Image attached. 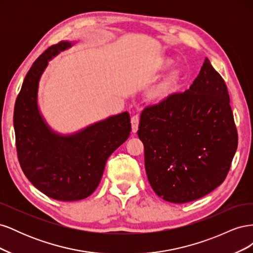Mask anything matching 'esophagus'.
I'll use <instances>...</instances> for the list:
<instances>
[{
  "label": "esophagus",
  "mask_w": 253,
  "mask_h": 253,
  "mask_svg": "<svg viewBox=\"0 0 253 253\" xmlns=\"http://www.w3.org/2000/svg\"><path fill=\"white\" fill-rule=\"evenodd\" d=\"M132 132L136 133L138 131V126H139V116L138 115H135V116L132 117Z\"/></svg>",
  "instance_id": "1"
}]
</instances>
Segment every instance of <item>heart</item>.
<instances>
[{"label": "heart", "mask_w": 253, "mask_h": 253, "mask_svg": "<svg viewBox=\"0 0 253 253\" xmlns=\"http://www.w3.org/2000/svg\"><path fill=\"white\" fill-rule=\"evenodd\" d=\"M173 64V60L168 57H159L155 62V70L157 72L166 71ZM182 80V72L178 68L172 70L169 74H167L165 77L157 82L155 85H153L149 93L148 97L152 102L154 103H163L169 98L174 91L180 85Z\"/></svg>", "instance_id": "b5f03b06"}]
</instances>
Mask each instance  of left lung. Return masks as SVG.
I'll list each match as a JSON object with an SVG mask.
<instances>
[{
	"mask_svg": "<svg viewBox=\"0 0 253 253\" xmlns=\"http://www.w3.org/2000/svg\"><path fill=\"white\" fill-rule=\"evenodd\" d=\"M139 139L150 185L163 200H198L226 178L237 132L224 79L206 58L193 84L141 113Z\"/></svg>",
	"mask_w": 253,
	"mask_h": 253,
	"instance_id": "obj_1",
	"label": "left lung"
}]
</instances>
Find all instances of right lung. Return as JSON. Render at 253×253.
I'll return each mask as SVG.
<instances>
[{
	"label": "right lung",
	"instance_id": "right-lung-1",
	"mask_svg": "<svg viewBox=\"0 0 253 253\" xmlns=\"http://www.w3.org/2000/svg\"><path fill=\"white\" fill-rule=\"evenodd\" d=\"M61 41L38 58L23 81L13 112L19 163L33 185L50 198H86L101 180L106 160L131 133L127 112L95 122L73 134L53 131L38 105L39 82L48 61L72 47Z\"/></svg>",
	"mask_w": 253,
	"mask_h": 253
}]
</instances>
